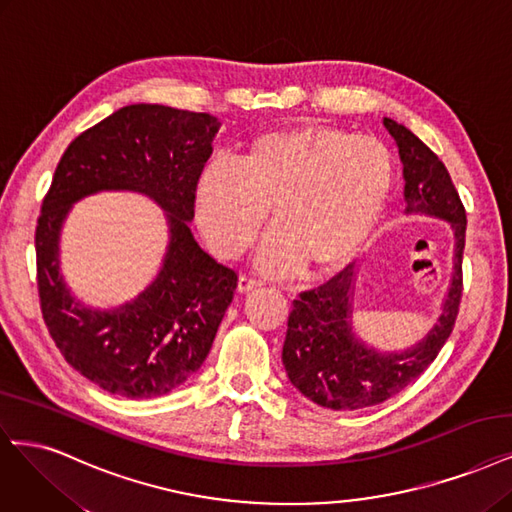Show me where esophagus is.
I'll return each mask as SVG.
<instances>
[{
    "label": "esophagus",
    "mask_w": 512,
    "mask_h": 512,
    "mask_svg": "<svg viewBox=\"0 0 512 512\" xmlns=\"http://www.w3.org/2000/svg\"><path fill=\"white\" fill-rule=\"evenodd\" d=\"M262 284L258 279H254V277H250V275H241L239 277V284H237V290L241 292V294H245V292H252V290H256V288H260Z\"/></svg>",
    "instance_id": "esophagus-1"
}]
</instances>
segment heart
I'll list each match as a JSON object with an SVG mask.
<instances>
[{"label":"heart","instance_id":"1","mask_svg":"<svg viewBox=\"0 0 512 512\" xmlns=\"http://www.w3.org/2000/svg\"><path fill=\"white\" fill-rule=\"evenodd\" d=\"M394 156L377 137L301 125L254 137L237 169L207 165L195 211L207 245L239 256L271 211L256 264L264 273L332 275L354 260L392 199Z\"/></svg>","mask_w":512,"mask_h":512}]
</instances>
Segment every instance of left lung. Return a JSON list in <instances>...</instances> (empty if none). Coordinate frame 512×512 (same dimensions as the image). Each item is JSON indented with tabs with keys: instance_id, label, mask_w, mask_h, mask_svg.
<instances>
[{
	"instance_id": "obj_1",
	"label": "left lung",
	"mask_w": 512,
	"mask_h": 512,
	"mask_svg": "<svg viewBox=\"0 0 512 512\" xmlns=\"http://www.w3.org/2000/svg\"><path fill=\"white\" fill-rule=\"evenodd\" d=\"M398 146L404 175L407 214L447 220L453 228V275L434 328L404 351H377L364 345L351 328L354 271L345 267L317 290L301 292L292 303L284 360L288 379L298 392L332 411L373 407L413 383L434 362L453 330L462 301V256L466 243V209L443 161L392 118H383Z\"/></svg>"
}]
</instances>
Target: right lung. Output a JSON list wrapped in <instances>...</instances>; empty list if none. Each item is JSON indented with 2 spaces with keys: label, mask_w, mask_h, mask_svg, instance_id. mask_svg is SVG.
<instances>
[{
  "label": "right lung",
  "mask_w": 512,
  "mask_h": 512,
  "mask_svg": "<svg viewBox=\"0 0 512 512\" xmlns=\"http://www.w3.org/2000/svg\"><path fill=\"white\" fill-rule=\"evenodd\" d=\"M220 129L216 116L158 103L120 108L63 152L35 226L44 322L63 358L101 390L163 396L205 362L233 301L237 273L192 237L195 188ZM103 189H131L162 205L170 224L164 267L133 302L84 308L60 275V228L74 202Z\"/></svg>",
  "instance_id": "add662e5"
}]
</instances>
